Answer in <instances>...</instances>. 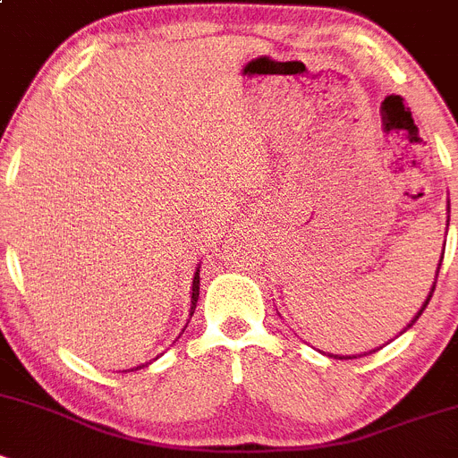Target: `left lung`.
Segmentation results:
<instances>
[{"label":"left lung","mask_w":458,"mask_h":458,"mask_svg":"<svg viewBox=\"0 0 458 458\" xmlns=\"http://www.w3.org/2000/svg\"><path fill=\"white\" fill-rule=\"evenodd\" d=\"M440 261H443V257H440ZM438 270H440V267H438ZM436 279H438V272H436ZM434 291H436V281H434V286H431L429 295H427V301H425V304H422V306H420V311H418V316H415V318H413V320H411V322H409V327H413V325H415V320H418V318H420V316H422V311H425V309H427V304H429V300H431V295H434ZM338 359H347V356H338ZM354 359H356V356H354Z\"/></svg>","instance_id":"1"}]
</instances>
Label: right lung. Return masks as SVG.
<instances>
[{
    "mask_svg": "<svg viewBox=\"0 0 458 458\" xmlns=\"http://www.w3.org/2000/svg\"><path fill=\"white\" fill-rule=\"evenodd\" d=\"M197 297H199V270L195 272V279H192V306H191V313H195Z\"/></svg>",
    "mask_w": 458,
    "mask_h": 458,
    "instance_id": "right-lung-1",
    "label": "right lung"
}]
</instances>
